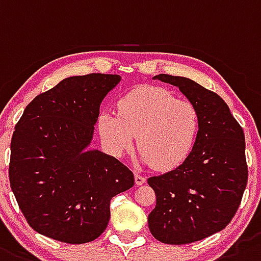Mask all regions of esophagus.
I'll return each mask as SVG.
<instances>
[{
  "mask_svg": "<svg viewBox=\"0 0 261 261\" xmlns=\"http://www.w3.org/2000/svg\"><path fill=\"white\" fill-rule=\"evenodd\" d=\"M135 183L138 185V186H142V185H144L145 183V177L135 173Z\"/></svg>",
  "mask_w": 261,
  "mask_h": 261,
  "instance_id": "esophagus-1",
  "label": "esophagus"
}]
</instances>
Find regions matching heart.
Masks as SVG:
<instances>
[{"label":"heart","mask_w":261,"mask_h":261,"mask_svg":"<svg viewBox=\"0 0 261 261\" xmlns=\"http://www.w3.org/2000/svg\"><path fill=\"white\" fill-rule=\"evenodd\" d=\"M98 133L110 152L122 156L134 144L139 163L161 171L186 161L199 134V114L187 100L165 88L138 87L119 100L118 114L107 110L98 117Z\"/></svg>","instance_id":"obj_1"}]
</instances>
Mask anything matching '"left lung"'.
Masks as SVG:
<instances>
[{
    "label": "left lung",
    "instance_id": "8db88e82",
    "mask_svg": "<svg viewBox=\"0 0 261 261\" xmlns=\"http://www.w3.org/2000/svg\"><path fill=\"white\" fill-rule=\"evenodd\" d=\"M199 114V134L186 161L165 174L148 178L156 206L148 227L157 241L186 245L221 231L231 221L247 185L245 134L217 93L183 76L160 74Z\"/></svg>",
    "mask_w": 261,
    "mask_h": 261
}]
</instances>
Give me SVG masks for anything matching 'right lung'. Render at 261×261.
Returning <instances> with one entry per match:
<instances>
[{
    "label": "right lung",
    "mask_w": 261,
    "mask_h": 261,
    "mask_svg": "<svg viewBox=\"0 0 261 261\" xmlns=\"http://www.w3.org/2000/svg\"><path fill=\"white\" fill-rule=\"evenodd\" d=\"M119 75L63 79L32 100L11 138L10 186L30 226L70 245L104 233L110 200L134 186L133 171L90 149L105 96Z\"/></svg>",
    "instance_id": "add662e5"
}]
</instances>
